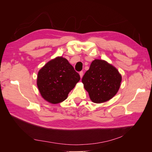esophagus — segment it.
<instances>
[{"mask_svg":"<svg viewBox=\"0 0 152 152\" xmlns=\"http://www.w3.org/2000/svg\"><path fill=\"white\" fill-rule=\"evenodd\" d=\"M79 75H80V78H81V79H82V77H83V75H84V72H82V71L80 72H79Z\"/></svg>","mask_w":152,"mask_h":152,"instance_id":"1","label":"esophagus"}]
</instances>
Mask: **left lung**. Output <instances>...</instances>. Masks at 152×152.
<instances>
[{
  "label": "left lung",
  "mask_w": 152,
  "mask_h": 152,
  "mask_svg": "<svg viewBox=\"0 0 152 152\" xmlns=\"http://www.w3.org/2000/svg\"><path fill=\"white\" fill-rule=\"evenodd\" d=\"M122 75L117 69L103 59H96L82 77V82L93 103L111 99L120 88Z\"/></svg>",
  "instance_id": "left-lung-1"
}]
</instances>
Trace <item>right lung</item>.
<instances>
[{"mask_svg": "<svg viewBox=\"0 0 152 152\" xmlns=\"http://www.w3.org/2000/svg\"><path fill=\"white\" fill-rule=\"evenodd\" d=\"M80 79L67 59L58 56L41 68L37 85L41 96L48 102L58 104L65 101Z\"/></svg>", "mask_w": 152, "mask_h": 152, "instance_id": "right-lung-1", "label": "right lung"}]
</instances>
